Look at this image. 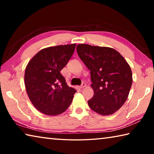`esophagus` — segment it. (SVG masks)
<instances>
[{"label":"esophagus","instance_id":"34e87169","mask_svg":"<svg viewBox=\"0 0 154 154\" xmlns=\"http://www.w3.org/2000/svg\"><path fill=\"white\" fill-rule=\"evenodd\" d=\"M85 85H85V83H82V85H81V86L79 87V88H81V89H82V88L85 87Z\"/></svg>","mask_w":154,"mask_h":154}]
</instances>
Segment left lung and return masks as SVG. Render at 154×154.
I'll list each match as a JSON object with an SVG mask.
<instances>
[{"label":"left lung","instance_id":"1","mask_svg":"<svg viewBox=\"0 0 154 154\" xmlns=\"http://www.w3.org/2000/svg\"><path fill=\"white\" fill-rule=\"evenodd\" d=\"M77 51L90 70L91 86L94 94L88 101V105L103 116L114 113L126 102L132 86L129 64L113 48L79 44Z\"/></svg>","mask_w":154,"mask_h":154}]
</instances>
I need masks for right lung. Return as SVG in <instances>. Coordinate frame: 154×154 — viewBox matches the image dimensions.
Returning <instances> with one entry per match:
<instances>
[{
    "label": "right lung",
    "instance_id": "right-lung-1",
    "mask_svg": "<svg viewBox=\"0 0 154 154\" xmlns=\"http://www.w3.org/2000/svg\"><path fill=\"white\" fill-rule=\"evenodd\" d=\"M76 44L58 45L38 51L25 71V86L35 107L48 116L63 113L71 105L75 93L60 73L74 53Z\"/></svg>",
    "mask_w": 154,
    "mask_h": 154
}]
</instances>
